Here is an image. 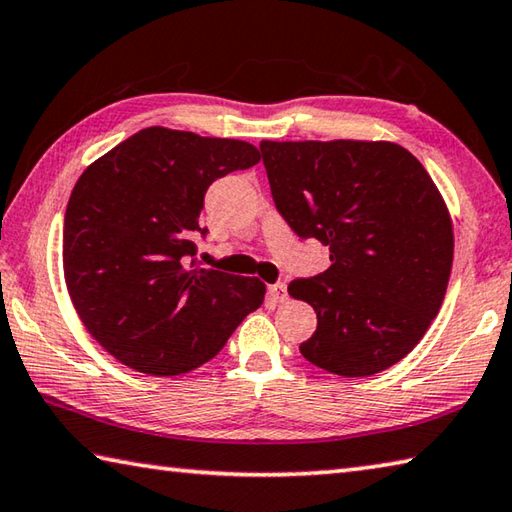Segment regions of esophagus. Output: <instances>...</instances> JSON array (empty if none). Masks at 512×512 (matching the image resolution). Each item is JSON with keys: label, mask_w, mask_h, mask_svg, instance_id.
Returning a JSON list of instances; mask_svg holds the SVG:
<instances>
[{"label": "esophagus", "mask_w": 512, "mask_h": 512, "mask_svg": "<svg viewBox=\"0 0 512 512\" xmlns=\"http://www.w3.org/2000/svg\"><path fill=\"white\" fill-rule=\"evenodd\" d=\"M268 295H271V300L273 302H286V297H288V291H286V284L284 282H275V284H271L268 286Z\"/></svg>", "instance_id": "1"}]
</instances>
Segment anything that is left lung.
I'll return each instance as SVG.
<instances>
[{
	"label": "left lung",
	"mask_w": 512,
	"mask_h": 512,
	"mask_svg": "<svg viewBox=\"0 0 512 512\" xmlns=\"http://www.w3.org/2000/svg\"><path fill=\"white\" fill-rule=\"evenodd\" d=\"M259 152L277 212L329 246L327 271L288 284L318 313L302 356L347 378L396 365L439 313L452 271V221L430 174L385 141H262Z\"/></svg>",
	"instance_id": "8db88e82"
}]
</instances>
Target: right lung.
Segmentation results:
<instances>
[{
  "instance_id": "right-lung-1",
  "label": "right lung",
  "mask_w": 512,
  "mask_h": 512,
  "mask_svg": "<svg viewBox=\"0 0 512 512\" xmlns=\"http://www.w3.org/2000/svg\"><path fill=\"white\" fill-rule=\"evenodd\" d=\"M255 163L250 143L147 127L82 172L64 215V280L82 324L123 365L197 369L262 306L264 282L197 266L192 241L208 235L210 185Z\"/></svg>"
}]
</instances>
